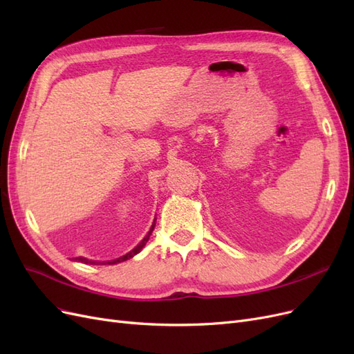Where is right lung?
<instances>
[{
	"label": "right lung",
	"instance_id": "obj_1",
	"mask_svg": "<svg viewBox=\"0 0 354 354\" xmlns=\"http://www.w3.org/2000/svg\"><path fill=\"white\" fill-rule=\"evenodd\" d=\"M156 220V218H155ZM153 229H155V221H153V224H152V227H151V232H149L147 234H146V238L138 243L136 248L133 250V251H130L128 254H125L124 257H120V259H116V260H113V261H108V263H102V264H116V263H121V261H125V260H128V259H131V257H134L136 254H138L142 251V248L143 246L146 245V242L149 241V238H151V234H152V232H153ZM75 260H78V261H81V263H85V264H100V261H91V260H87V259H82V257H78V259H75Z\"/></svg>",
	"mask_w": 354,
	"mask_h": 354
}]
</instances>
